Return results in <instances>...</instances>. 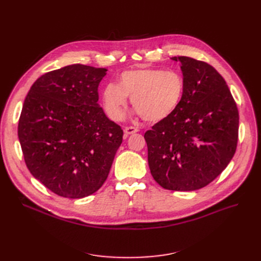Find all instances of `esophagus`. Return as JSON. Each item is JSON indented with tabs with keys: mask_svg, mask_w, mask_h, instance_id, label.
I'll use <instances>...</instances> for the list:
<instances>
[{
	"mask_svg": "<svg viewBox=\"0 0 261 261\" xmlns=\"http://www.w3.org/2000/svg\"><path fill=\"white\" fill-rule=\"evenodd\" d=\"M138 131H139L138 128H136V127H132V126L125 128V133H126V134H133V133L138 132Z\"/></svg>",
	"mask_w": 261,
	"mask_h": 261,
	"instance_id": "esophagus-1",
	"label": "esophagus"
}]
</instances>
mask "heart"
I'll return each instance as SVG.
<instances>
[{
    "mask_svg": "<svg viewBox=\"0 0 261 261\" xmlns=\"http://www.w3.org/2000/svg\"><path fill=\"white\" fill-rule=\"evenodd\" d=\"M183 76L175 71L141 66L120 73L117 86L105 87L101 98L109 117L122 118L131 98L133 107L148 122H159L171 116L184 94Z\"/></svg>",
    "mask_w": 261,
    "mask_h": 261,
    "instance_id": "1",
    "label": "heart"
}]
</instances>
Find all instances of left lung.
<instances>
[{
  "label": "left lung",
  "instance_id": "obj_1",
  "mask_svg": "<svg viewBox=\"0 0 261 261\" xmlns=\"http://www.w3.org/2000/svg\"><path fill=\"white\" fill-rule=\"evenodd\" d=\"M171 59L181 62L183 98L144 138L153 179L165 189L190 191L213 182L234 156L239 113L225 80L212 65L185 56Z\"/></svg>",
  "mask_w": 261,
  "mask_h": 261
}]
</instances>
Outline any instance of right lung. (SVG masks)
<instances>
[{
	"mask_svg": "<svg viewBox=\"0 0 261 261\" xmlns=\"http://www.w3.org/2000/svg\"><path fill=\"white\" fill-rule=\"evenodd\" d=\"M107 70L72 64L39 77L23 103L18 136L27 168L54 194L88 197L106 182L122 129L98 105Z\"/></svg>",
	"mask_w": 261,
	"mask_h": 261,
	"instance_id": "1",
	"label": "right lung"
}]
</instances>
